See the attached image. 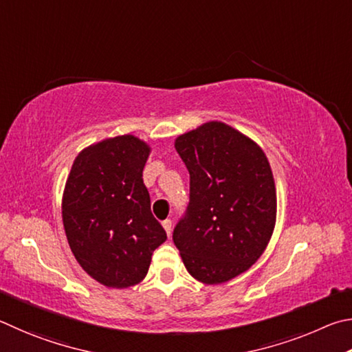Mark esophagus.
Here are the masks:
<instances>
[{
    "instance_id": "1",
    "label": "esophagus",
    "mask_w": 352,
    "mask_h": 352,
    "mask_svg": "<svg viewBox=\"0 0 352 352\" xmlns=\"http://www.w3.org/2000/svg\"><path fill=\"white\" fill-rule=\"evenodd\" d=\"M162 227L165 229V232H166V235H171V219H165V221H162Z\"/></svg>"
}]
</instances>
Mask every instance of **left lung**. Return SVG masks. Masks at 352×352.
I'll use <instances>...</instances> for the list:
<instances>
[{
    "instance_id": "8db88e82",
    "label": "left lung",
    "mask_w": 352,
    "mask_h": 352,
    "mask_svg": "<svg viewBox=\"0 0 352 352\" xmlns=\"http://www.w3.org/2000/svg\"><path fill=\"white\" fill-rule=\"evenodd\" d=\"M175 148L190 173V202L173 241L195 280L221 285L250 269L272 236L270 164L256 142L218 120L181 134Z\"/></svg>"
}]
</instances>
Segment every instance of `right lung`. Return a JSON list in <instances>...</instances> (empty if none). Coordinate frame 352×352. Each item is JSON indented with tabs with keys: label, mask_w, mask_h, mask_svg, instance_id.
I'll list each match as a JSON object with an SVG mask.
<instances>
[{
	"label": "right lung",
	"mask_w": 352,
	"mask_h": 352,
	"mask_svg": "<svg viewBox=\"0 0 352 352\" xmlns=\"http://www.w3.org/2000/svg\"><path fill=\"white\" fill-rule=\"evenodd\" d=\"M151 148L131 134L78 153L67 176L61 217L67 243L86 274L107 287L145 278L166 233L153 217L142 171Z\"/></svg>",
	"instance_id": "add662e5"
}]
</instances>
